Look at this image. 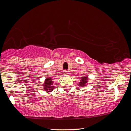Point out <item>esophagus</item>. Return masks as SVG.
I'll return each instance as SVG.
<instances>
[{
	"label": "esophagus",
	"mask_w": 131,
	"mask_h": 131,
	"mask_svg": "<svg viewBox=\"0 0 131 131\" xmlns=\"http://www.w3.org/2000/svg\"><path fill=\"white\" fill-rule=\"evenodd\" d=\"M64 76H68V72H67V71H64Z\"/></svg>",
	"instance_id": "obj_1"
}]
</instances>
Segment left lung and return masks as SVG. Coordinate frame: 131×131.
<instances>
[{
	"mask_svg": "<svg viewBox=\"0 0 131 131\" xmlns=\"http://www.w3.org/2000/svg\"><path fill=\"white\" fill-rule=\"evenodd\" d=\"M89 83V77L88 75H85L84 76L80 77V80L79 82V87H85L88 85Z\"/></svg>",
	"mask_w": 131,
	"mask_h": 131,
	"instance_id": "left-lung-1",
	"label": "left lung"
}]
</instances>
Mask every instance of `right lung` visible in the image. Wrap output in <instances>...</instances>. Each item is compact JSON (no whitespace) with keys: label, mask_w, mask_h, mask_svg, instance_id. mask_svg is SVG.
<instances>
[{"label":"right lung","mask_w":131,"mask_h":131,"mask_svg":"<svg viewBox=\"0 0 131 131\" xmlns=\"http://www.w3.org/2000/svg\"><path fill=\"white\" fill-rule=\"evenodd\" d=\"M54 80L50 76L48 78H46L43 82V90L48 92H51L52 91H53V89L55 88Z\"/></svg>","instance_id":"add662e5"}]
</instances>
